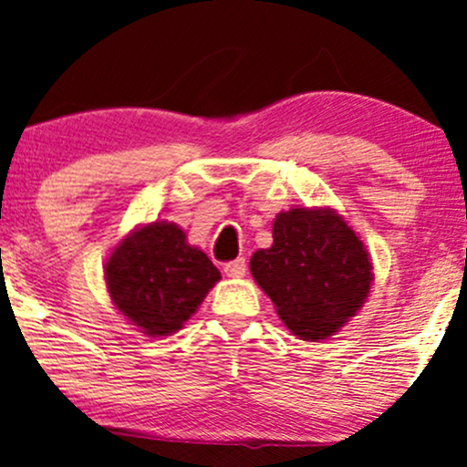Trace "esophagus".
<instances>
[{
    "instance_id": "34e87169",
    "label": "esophagus",
    "mask_w": 467,
    "mask_h": 467,
    "mask_svg": "<svg viewBox=\"0 0 467 467\" xmlns=\"http://www.w3.org/2000/svg\"><path fill=\"white\" fill-rule=\"evenodd\" d=\"M245 271H247V265L244 258H237V260H233V263L223 265V273H226L228 277H244Z\"/></svg>"
}]
</instances>
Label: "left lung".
Returning a JSON list of instances; mask_svg holds the SVG:
<instances>
[{
	"instance_id": "1",
	"label": "left lung",
	"mask_w": 467,
	"mask_h": 467,
	"mask_svg": "<svg viewBox=\"0 0 467 467\" xmlns=\"http://www.w3.org/2000/svg\"><path fill=\"white\" fill-rule=\"evenodd\" d=\"M252 277L296 337L327 339L354 318L374 282L368 247L328 207H295L273 222V245L254 252Z\"/></svg>"
}]
</instances>
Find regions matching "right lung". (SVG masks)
I'll list each match as a JSON object with an SVG mask.
<instances>
[{
	"label": "right lung",
	"instance_id": "right-lung-1",
	"mask_svg": "<svg viewBox=\"0 0 467 467\" xmlns=\"http://www.w3.org/2000/svg\"><path fill=\"white\" fill-rule=\"evenodd\" d=\"M110 301L147 337L177 333L222 275L177 223L134 228L104 265Z\"/></svg>",
	"mask_w": 467,
	"mask_h": 467
}]
</instances>
